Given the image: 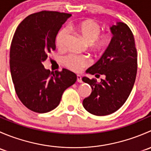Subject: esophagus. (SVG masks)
<instances>
[{
	"label": "esophagus",
	"mask_w": 151,
	"mask_h": 151,
	"mask_svg": "<svg viewBox=\"0 0 151 151\" xmlns=\"http://www.w3.org/2000/svg\"><path fill=\"white\" fill-rule=\"evenodd\" d=\"M77 82L78 83H82V77L80 75H79V74H77Z\"/></svg>",
	"instance_id": "1"
}]
</instances>
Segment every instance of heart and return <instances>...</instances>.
Listing matches in <instances>:
<instances>
[{
	"label": "heart",
	"instance_id": "obj_1",
	"mask_svg": "<svg viewBox=\"0 0 151 151\" xmlns=\"http://www.w3.org/2000/svg\"><path fill=\"white\" fill-rule=\"evenodd\" d=\"M71 29L81 36L86 43L90 44L96 52L104 51L111 43V37L109 33L99 35L101 28L99 25L91 19H85L71 25ZM67 30L65 28L60 29L55 37V44L58 48L65 47L67 38ZM64 65L72 71L79 72L83 68L90 64V59L85 56L77 55H69L64 59Z\"/></svg>",
	"mask_w": 151,
	"mask_h": 151
}]
</instances>
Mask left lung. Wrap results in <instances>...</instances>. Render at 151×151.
Masks as SVG:
<instances>
[{
    "mask_svg": "<svg viewBox=\"0 0 151 151\" xmlns=\"http://www.w3.org/2000/svg\"><path fill=\"white\" fill-rule=\"evenodd\" d=\"M110 30L113 34L110 45L86 71L96 77L104 75L105 79L98 83L94 79L83 77L92 88L83 105L88 112L98 116L110 115L123 106L133 88L137 71V52L131 29L119 22Z\"/></svg>",
    "mask_w": 151,
    "mask_h": 151,
    "instance_id": "left-lung-1",
    "label": "left lung"
}]
</instances>
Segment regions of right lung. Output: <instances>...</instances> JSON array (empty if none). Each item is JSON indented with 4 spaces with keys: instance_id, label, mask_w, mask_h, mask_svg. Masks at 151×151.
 <instances>
[{
    "instance_id": "1",
    "label": "right lung",
    "mask_w": 151,
    "mask_h": 151,
    "mask_svg": "<svg viewBox=\"0 0 151 151\" xmlns=\"http://www.w3.org/2000/svg\"><path fill=\"white\" fill-rule=\"evenodd\" d=\"M71 14L42 11L32 14L16 29L10 48V71L18 98L33 112L45 113L60 104L77 75L63 68L50 71L43 62L55 50V37Z\"/></svg>"
}]
</instances>
